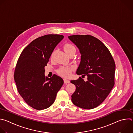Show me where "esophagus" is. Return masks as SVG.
Instances as JSON below:
<instances>
[{"label": "esophagus", "instance_id": "1", "mask_svg": "<svg viewBox=\"0 0 133 133\" xmlns=\"http://www.w3.org/2000/svg\"><path fill=\"white\" fill-rule=\"evenodd\" d=\"M64 83H70L69 80H68V79H67V78H64Z\"/></svg>", "mask_w": 133, "mask_h": 133}]
</instances>
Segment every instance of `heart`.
Here are the masks:
<instances>
[{
    "label": "heart",
    "instance_id": "heart-1",
    "mask_svg": "<svg viewBox=\"0 0 133 133\" xmlns=\"http://www.w3.org/2000/svg\"><path fill=\"white\" fill-rule=\"evenodd\" d=\"M64 49L66 52H67L68 51L74 50H76L75 47L72 45L70 44H65L64 46ZM72 69V68L70 67L63 66L60 67L58 69L57 72L60 75L63 76H64V77H67V76H69L70 75Z\"/></svg>",
    "mask_w": 133,
    "mask_h": 133
}]
</instances>
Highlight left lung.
<instances>
[{
    "mask_svg": "<svg viewBox=\"0 0 133 133\" xmlns=\"http://www.w3.org/2000/svg\"><path fill=\"white\" fill-rule=\"evenodd\" d=\"M68 38L81 54L76 74L87 76L86 82L81 77L70 81L76 86L71 101L82 108H94L104 101L114 86L115 62L106 46L95 37L77 35Z\"/></svg>",
    "mask_w": 133,
    "mask_h": 133,
    "instance_id": "left-lung-1",
    "label": "left lung"
}]
</instances>
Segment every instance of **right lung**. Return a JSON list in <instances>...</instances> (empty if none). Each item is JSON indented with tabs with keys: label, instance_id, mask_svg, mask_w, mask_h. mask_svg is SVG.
<instances>
[{
	"label": "right lung",
	"instance_id": "obj_1",
	"mask_svg": "<svg viewBox=\"0 0 133 133\" xmlns=\"http://www.w3.org/2000/svg\"><path fill=\"white\" fill-rule=\"evenodd\" d=\"M64 37L50 34L37 38L25 48L17 61L14 79L18 91L28 105L37 110L49 107L64 84L57 75L50 78L45 75V67Z\"/></svg>",
	"mask_w": 133,
	"mask_h": 133
}]
</instances>
